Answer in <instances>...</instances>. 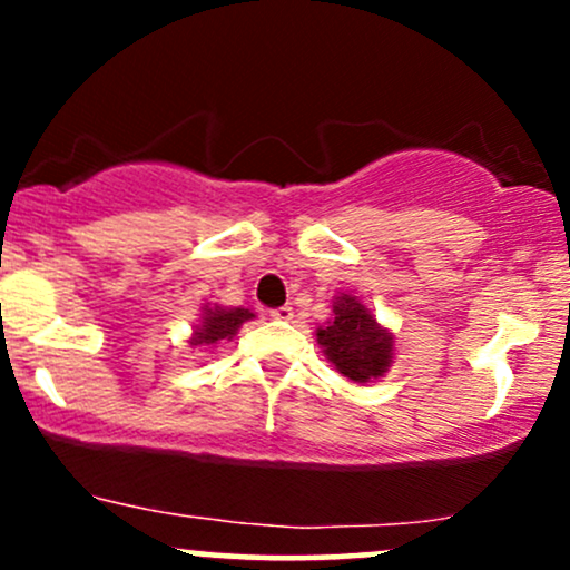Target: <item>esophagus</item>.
Wrapping results in <instances>:
<instances>
[{
    "mask_svg": "<svg viewBox=\"0 0 570 570\" xmlns=\"http://www.w3.org/2000/svg\"><path fill=\"white\" fill-rule=\"evenodd\" d=\"M271 316L276 318V322H289V318L294 316V307H289V305L273 307V311H271Z\"/></svg>",
    "mask_w": 570,
    "mask_h": 570,
    "instance_id": "1",
    "label": "esophagus"
}]
</instances>
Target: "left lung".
<instances>
[{
  "label": "left lung",
  "instance_id": "obj_1",
  "mask_svg": "<svg viewBox=\"0 0 570 570\" xmlns=\"http://www.w3.org/2000/svg\"><path fill=\"white\" fill-rule=\"evenodd\" d=\"M318 345L340 375L353 383L381 377L394 358V337L375 322L372 311L353 294L332 299V322L316 330Z\"/></svg>",
  "mask_w": 570,
  "mask_h": 570
}]
</instances>
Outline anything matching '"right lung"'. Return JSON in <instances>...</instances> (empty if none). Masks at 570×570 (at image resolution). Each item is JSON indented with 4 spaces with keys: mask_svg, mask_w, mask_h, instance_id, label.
I'll list each match as a JSON object with an SVG mask.
<instances>
[{
    "mask_svg": "<svg viewBox=\"0 0 570 570\" xmlns=\"http://www.w3.org/2000/svg\"><path fill=\"white\" fill-rule=\"evenodd\" d=\"M248 318H254V313L246 311V307H206L200 324L195 326L193 345H212L219 343V340H230Z\"/></svg>",
    "mask_w": 570,
    "mask_h": 570,
    "instance_id": "1",
    "label": "right lung"
}]
</instances>
